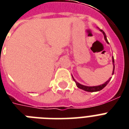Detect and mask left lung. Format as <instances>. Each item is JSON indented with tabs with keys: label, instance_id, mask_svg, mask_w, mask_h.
<instances>
[{
	"label": "left lung",
	"instance_id": "1",
	"mask_svg": "<svg viewBox=\"0 0 129 129\" xmlns=\"http://www.w3.org/2000/svg\"><path fill=\"white\" fill-rule=\"evenodd\" d=\"M102 33H103V35H104V39H105V41H106V43H108V40H107V38H106V34L104 33V31H102V30H100ZM112 62H113V71H112V74H114V58L112 57ZM72 78L74 80L75 82H76V84L77 87L79 88H80L82 90H85V91H87V92H98V91H100V90H102L103 88L106 86V85L108 84V83L110 82V79L111 78H109L108 80H107L106 82L103 84L102 85H100V86H84V85H82L80 84H79L78 82H77L75 80V79L73 78L72 76Z\"/></svg>",
	"mask_w": 129,
	"mask_h": 129
}]
</instances>
